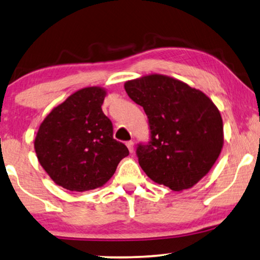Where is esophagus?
<instances>
[{
  "mask_svg": "<svg viewBox=\"0 0 260 260\" xmlns=\"http://www.w3.org/2000/svg\"><path fill=\"white\" fill-rule=\"evenodd\" d=\"M126 146H127V148H128V150L131 153H133L134 152V142L133 141H127L126 142Z\"/></svg>",
  "mask_w": 260,
  "mask_h": 260,
  "instance_id": "obj_1",
  "label": "esophagus"
}]
</instances>
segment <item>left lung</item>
<instances>
[{
    "label": "left lung",
    "instance_id": "1",
    "mask_svg": "<svg viewBox=\"0 0 260 260\" xmlns=\"http://www.w3.org/2000/svg\"><path fill=\"white\" fill-rule=\"evenodd\" d=\"M125 90L148 118L149 141L137 147L143 172L175 191L196 184L222 150L218 108L203 92L162 75L126 81Z\"/></svg>",
    "mask_w": 260,
    "mask_h": 260
}]
</instances>
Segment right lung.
<instances>
[{
	"label": "right lung",
	"mask_w": 260,
	"mask_h": 260,
	"mask_svg": "<svg viewBox=\"0 0 260 260\" xmlns=\"http://www.w3.org/2000/svg\"><path fill=\"white\" fill-rule=\"evenodd\" d=\"M106 91L81 88L53 108L35 139L42 167L56 184L70 191L99 188L129 154L113 139V125L102 110Z\"/></svg>",
	"instance_id": "right-lung-1"
}]
</instances>
